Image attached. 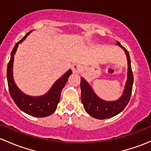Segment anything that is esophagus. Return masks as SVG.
Listing matches in <instances>:
<instances>
[{
    "instance_id": "1",
    "label": "esophagus",
    "mask_w": 151,
    "mask_h": 151,
    "mask_svg": "<svg viewBox=\"0 0 151 151\" xmlns=\"http://www.w3.org/2000/svg\"><path fill=\"white\" fill-rule=\"evenodd\" d=\"M82 71V66L80 65L75 63L72 66V71L74 73H80Z\"/></svg>"
}]
</instances>
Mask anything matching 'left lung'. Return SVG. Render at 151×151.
<instances>
[{"instance_id":"1","label":"left lung","mask_w":151,"mask_h":151,"mask_svg":"<svg viewBox=\"0 0 151 151\" xmlns=\"http://www.w3.org/2000/svg\"><path fill=\"white\" fill-rule=\"evenodd\" d=\"M116 44L124 50L128 63L127 80L126 82L123 94L118 100L114 101H106L101 99L94 93L88 82L83 77H81V101L87 113L98 119L111 118L121 113L128 104L131 98L134 80L129 54L127 50L124 47L122 46L119 42L117 41Z\"/></svg>"}]
</instances>
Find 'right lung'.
<instances>
[{"label": "right lung", "mask_w": 151, "mask_h": 151, "mask_svg": "<svg viewBox=\"0 0 151 151\" xmlns=\"http://www.w3.org/2000/svg\"><path fill=\"white\" fill-rule=\"evenodd\" d=\"M32 30L27 33L21 40L14 46L11 53V58L7 66V81L9 93L17 106L24 113L35 117H46L54 113L59 103L61 90L67 82L68 78L72 74L69 69L61 77L55 82L47 93L41 96H30L22 93L15 84L13 77L14 58L19 44L23 42Z\"/></svg>", "instance_id": "add662e5"}]
</instances>
